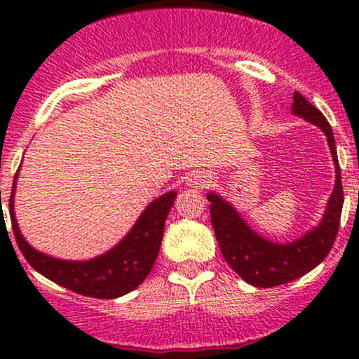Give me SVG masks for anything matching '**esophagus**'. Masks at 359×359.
I'll use <instances>...</instances> for the list:
<instances>
[{
    "label": "esophagus",
    "instance_id": "1",
    "mask_svg": "<svg viewBox=\"0 0 359 359\" xmlns=\"http://www.w3.org/2000/svg\"><path fill=\"white\" fill-rule=\"evenodd\" d=\"M210 182H212V180H210L208 173H205V172H193L189 177H187V182L186 184L191 187V189L201 191V189H205L206 186H210Z\"/></svg>",
    "mask_w": 359,
    "mask_h": 359
}]
</instances>
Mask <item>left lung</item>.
Listing matches in <instances>:
<instances>
[{
    "label": "left lung",
    "instance_id": "8db88e82",
    "mask_svg": "<svg viewBox=\"0 0 359 359\" xmlns=\"http://www.w3.org/2000/svg\"><path fill=\"white\" fill-rule=\"evenodd\" d=\"M292 114L318 126L325 133L335 165L334 191L316 226L311 227L295 240L276 243L257 233L241 217L233 203L213 191L206 194V200L212 203L210 217H212L217 243L224 259L240 274V278L257 288H271L288 283L320 266L334 247L337 231H339L344 191L330 123L321 114V111L307 102L299 92L293 93Z\"/></svg>",
    "mask_w": 359,
    "mask_h": 359
}]
</instances>
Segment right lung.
Instances as JSON below:
<instances>
[{
    "instance_id": "add662e5",
    "label": "right lung",
    "mask_w": 359,
    "mask_h": 359,
    "mask_svg": "<svg viewBox=\"0 0 359 359\" xmlns=\"http://www.w3.org/2000/svg\"><path fill=\"white\" fill-rule=\"evenodd\" d=\"M10 196V219L17 245L29 264L60 287L93 299H118L135 290L153 269L161 247L165 220L175 201V191H168L144 208L132 229L119 243L88 260H66L43 253L27 243L15 217V187Z\"/></svg>"
}]
</instances>
